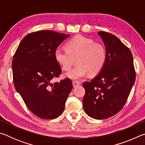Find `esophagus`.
I'll use <instances>...</instances> for the list:
<instances>
[{
	"label": "esophagus",
	"mask_w": 145,
	"mask_h": 145,
	"mask_svg": "<svg viewBox=\"0 0 145 145\" xmlns=\"http://www.w3.org/2000/svg\"><path fill=\"white\" fill-rule=\"evenodd\" d=\"M79 85H80V82H78L77 81H73V86L74 88H76Z\"/></svg>",
	"instance_id": "34e87169"
}]
</instances>
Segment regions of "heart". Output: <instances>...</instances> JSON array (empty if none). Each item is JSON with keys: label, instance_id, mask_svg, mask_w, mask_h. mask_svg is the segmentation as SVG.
I'll use <instances>...</instances> for the list:
<instances>
[{"label": "heart", "instance_id": "obj_1", "mask_svg": "<svg viewBox=\"0 0 145 145\" xmlns=\"http://www.w3.org/2000/svg\"><path fill=\"white\" fill-rule=\"evenodd\" d=\"M66 49L57 48L54 57L63 70L68 71L76 59L77 65L67 73L68 77L80 80L88 73L94 76L101 72L107 60L104 44L82 36L73 38L66 43Z\"/></svg>", "mask_w": 145, "mask_h": 145}]
</instances>
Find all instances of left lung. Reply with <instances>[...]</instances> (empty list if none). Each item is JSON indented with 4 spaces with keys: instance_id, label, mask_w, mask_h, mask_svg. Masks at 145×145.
Listing matches in <instances>:
<instances>
[{
    "instance_id": "1",
    "label": "left lung",
    "mask_w": 145,
    "mask_h": 145,
    "mask_svg": "<svg viewBox=\"0 0 145 145\" xmlns=\"http://www.w3.org/2000/svg\"><path fill=\"white\" fill-rule=\"evenodd\" d=\"M98 34L107 49V60L97 77L83 83V107L88 116L103 120L123 107L136 80V71L129 48L113 34L105 31Z\"/></svg>"
}]
</instances>
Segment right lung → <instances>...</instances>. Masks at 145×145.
Wrapping results in <instances>:
<instances>
[{
	"mask_svg": "<svg viewBox=\"0 0 145 145\" xmlns=\"http://www.w3.org/2000/svg\"><path fill=\"white\" fill-rule=\"evenodd\" d=\"M68 36L52 31L33 32L23 38L14 54V88L28 109L40 118L59 116L73 88L68 78L52 83L62 72L55 59V50Z\"/></svg>",
	"mask_w": 145,
	"mask_h": 145,
	"instance_id": "add662e5",
	"label": "right lung"
}]
</instances>
